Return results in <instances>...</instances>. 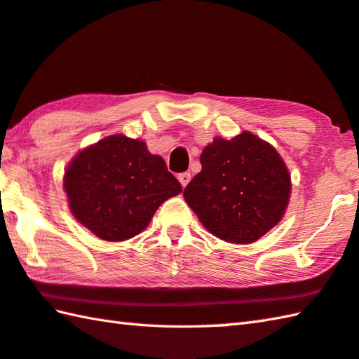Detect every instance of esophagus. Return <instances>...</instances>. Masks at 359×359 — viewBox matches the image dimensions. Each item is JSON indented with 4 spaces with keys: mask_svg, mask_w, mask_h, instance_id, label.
Instances as JSON below:
<instances>
[{
    "mask_svg": "<svg viewBox=\"0 0 359 359\" xmlns=\"http://www.w3.org/2000/svg\"><path fill=\"white\" fill-rule=\"evenodd\" d=\"M177 179H179V182L182 184V187L185 188L188 185V182L191 180V174H189V172H180Z\"/></svg>",
    "mask_w": 359,
    "mask_h": 359,
    "instance_id": "1",
    "label": "esophagus"
}]
</instances>
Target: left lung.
Instances as JSON below:
<instances>
[{
  "mask_svg": "<svg viewBox=\"0 0 359 359\" xmlns=\"http://www.w3.org/2000/svg\"><path fill=\"white\" fill-rule=\"evenodd\" d=\"M201 165L184 198L215 236L249 244L282 219L291 179L269 143L249 132L233 140L215 138L203 149Z\"/></svg>",
  "mask_w": 359,
  "mask_h": 359,
  "instance_id": "1",
  "label": "left lung"
}]
</instances>
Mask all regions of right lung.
Returning a JSON list of instances; mask_svg holds the SVG:
<instances>
[{"label": "right lung", "instance_id": "obj_1", "mask_svg": "<svg viewBox=\"0 0 359 359\" xmlns=\"http://www.w3.org/2000/svg\"><path fill=\"white\" fill-rule=\"evenodd\" d=\"M77 221L105 241H124L146 229L182 185L165 160L140 140L114 135L77 154L63 179Z\"/></svg>", "mask_w": 359, "mask_h": 359}]
</instances>
